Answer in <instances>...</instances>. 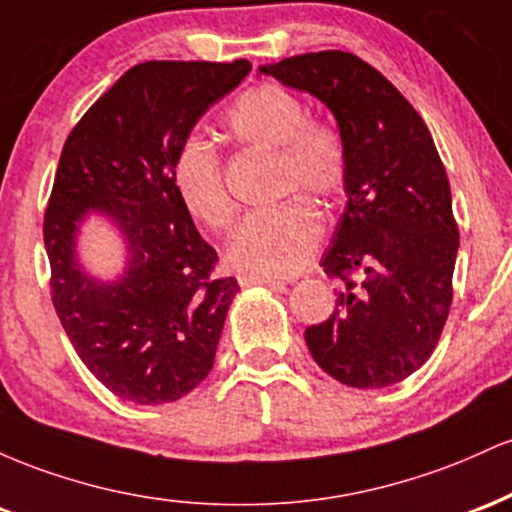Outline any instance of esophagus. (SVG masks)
Here are the masks:
<instances>
[{
    "label": "esophagus",
    "instance_id": "obj_1",
    "mask_svg": "<svg viewBox=\"0 0 512 512\" xmlns=\"http://www.w3.org/2000/svg\"><path fill=\"white\" fill-rule=\"evenodd\" d=\"M238 284L243 286V289H250V286H262V284H267V286L276 284V286H279L281 281L272 279V276H262V274H240Z\"/></svg>",
    "mask_w": 512,
    "mask_h": 512
}]
</instances>
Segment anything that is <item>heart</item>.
Masks as SVG:
<instances>
[{
  "mask_svg": "<svg viewBox=\"0 0 512 512\" xmlns=\"http://www.w3.org/2000/svg\"><path fill=\"white\" fill-rule=\"evenodd\" d=\"M226 132L243 146L276 149L279 195L303 190L320 202H332L344 192L349 163L342 137L327 122L305 117L303 101L289 88H248L226 113ZM173 182L197 221L214 231L231 226L236 202L214 144L202 137L187 139L175 156ZM320 238L322 216L303 199H286L240 221L228 243V262L238 272L291 276L308 264Z\"/></svg>",
  "mask_w": 512,
  "mask_h": 512,
  "instance_id": "obj_1",
  "label": "heart"
}]
</instances>
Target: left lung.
I'll list each match as a JSON object with an SVG mask.
<instances>
[{"label":"left lung","mask_w":512,"mask_h":512,"mask_svg":"<svg viewBox=\"0 0 512 512\" xmlns=\"http://www.w3.org/2000/svg\"><path fill=\"white\" fill-rule=\"evenodd\" d=\"M260 74L325 103L349 163L344 214L320 262L344 289L334 313L305 330V344L339 383L358 390L402 383L436 349L460 248L431 132L414 105L351 52L286 57Z\"/></svg>","instance_id":"8db88e82"}]
</instances>
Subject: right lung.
I'll return each mask as SVG.
<instances>
[{"label":"right lung","instance_id":"1","mask_svg":"<svg viewBox=\"0 0 512 512\" xmlns=\"http://www.w3.org/2000/svg\"><path fill=\"white\" fill-rule=\"evenodd\" d=\"M250 69L248 60L142 62L64 142L43 221L52 305L84 366L127 402H175L214 366L240 289L233 276H214L219 255L182 204L173 163L199 117ZM91 210L128 245L115 282L84 273L75 257V233Z\"/></svg>","mask_w":512,"mask_h":512}]
</instances>
